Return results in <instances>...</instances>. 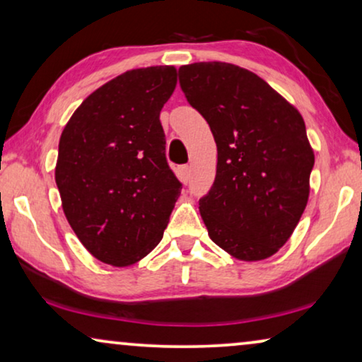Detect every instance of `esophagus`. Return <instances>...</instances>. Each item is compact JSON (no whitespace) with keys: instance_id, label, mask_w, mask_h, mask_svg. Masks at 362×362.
<instances>
[{"instance_id":"34e87169","label":"esophagus","mask_w":362,"mask_h":362,"mask_svg":"<svg viewBox=\"0 0 362 362\" xmlns=\"http://www.w3.org/2000/svg\"><path fill=\"white\" fill-rule=\"evenodd\" d=\"M177 177H180V180L185 182L189 181V177H191V168L189 166H181L180 170H177Z\"/></svg>"}]
</instances>
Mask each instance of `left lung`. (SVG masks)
Returning <instances> with one entry per match:
<instances>
[{"mask_svg": "<svg viewBox=\"0 0 362 362\" xmlns=\"http://www.w3.org/2000/svg\"><path fill=\"white\" fill-rule=\"evenodd\" d=\"M180 83L217 146L214 185L199 199L207 234L235 259H269L293 234L308 202L315 153L303 117L235 64L181 66Z\"/></svg>", "mask_w": 362, "mask_h": 362, "instance_id": "1", "label": "left lung"}]
</instances>
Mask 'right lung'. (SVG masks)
Here are the masks:
<instances>
[{
    "mask_svg": "<svg viewBox=\"0 0 362 362\" xmlns=\"http://www.w3.org/2000/svg\"><path fill=\"white\" fill-rule=\"evenodd\" d=\"M176 82L175 66L132 69L92 92L64 127L56 163L64 214L103 264L128 267L150 254L181 194L160 122Z\"/></svg>",
    "mask_w": 362,
    "mask_h": 362,
    "instance_id": "right-lung-1",
    "label": "right lung"
}]
</instances>
